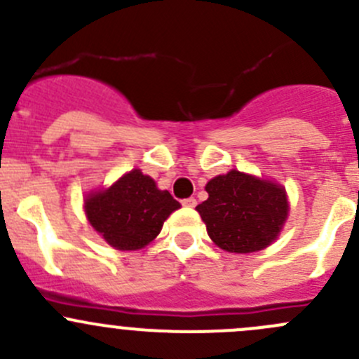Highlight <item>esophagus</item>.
Wrapping results in <instances>:
<instances>
[{"instance_id":"esophagus-1","label":"esophagus","mask_w":359,"mask_h":359,"mask_svg":"<svg viewBox=\"0 0 359 359\" xmlns=\"http://www.w3.org/2000/svg\"><path fill=\"white\" fill-rule=\"evenodd\" d=\"M182 205L193 208V206H196V200H194V198H186V200H182Z\"/></svg>"}]
</instances>
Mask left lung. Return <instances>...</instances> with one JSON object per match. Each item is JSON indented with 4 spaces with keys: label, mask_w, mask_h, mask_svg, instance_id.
I'll return each mask as SVG.
<instances>
[{
    "label": "left lung",
    "mask_w": 359,
    "mask_h": 359,
    "mask_svg": "<svg viewBox=\"0 0 359 359\" xmlns=\"http://www.w3.org/2000/svg\"><path fill=\"white\" fill-rule=\"evenodd\" d=\"M208 200L196 206L213 243L231 253L266 248L288 215L283 187L231 170L206 184Z\"/></svg>",
    "instance_id": "left-lung-1"
}]
</instances>
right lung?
Returning <instances> with one entry per match:
<instances>
[{"instance_id":"right-lung-1","label":"right lung","mask_w":359,"mask_h":359,"mask_svg":"<svg viewBox=\"0 0 359 359\" xmlns=\"http://www.w3.org/2000/svg\"><path fill=\"white\" fill-rule=\"evenodd\" d=\"M177 208L180 203L168 191H159L154 180L140 170H132L109 189L90 194L85 201L93 229L118 250L146 247Z\"/></svg>"}]
</instances>
